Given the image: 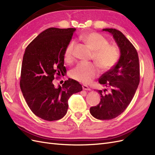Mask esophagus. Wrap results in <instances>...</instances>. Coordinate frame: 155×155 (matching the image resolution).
<instances>
[{"instance_id":"obj_1","label":"esophagus","mask_w":155,"mask_h":155,"mask_svg":"<svg viewBox=\"0 0 155 155\" xmlns=\"http://www.w3.org/2000/svg\"><path fill=\"white\" fill-rule=\"evenodd\" d=\"M82 89L84 90H86V91H91V89L88 86H87L86 85H82Z\"/></svg>"}]
</instances>
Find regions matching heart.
Here are the masks:
<instances>
[{"label": "heart", "mask_w": 155, "mask_h": 155, "mask_svg": "<svg viewBox=\"0 0 155 155\" xmlns=\"http://www.w3.org/2000/svg\"><path fill=\"white\" fill-rule=\"evenodd\" d=\"M81 39L91 50L93 51L91 59L103 71L112 69L118 63L120 57L119 48L115 45H109L106 37L97 32L85 33ZM74 43L70 42L67 45L64 59L65 62L70 63L74 60ZM99 74V70L94 64L79 63L71 71V77L75 80L84 84H88Z\"/></svg>", "instance_id": "b5f03b06"}]
</instances>
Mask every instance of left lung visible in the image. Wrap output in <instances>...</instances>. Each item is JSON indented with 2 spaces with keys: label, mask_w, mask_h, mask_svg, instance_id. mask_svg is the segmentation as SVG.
Listing matches in <instances>:
<instances>
[{
  "label": "left lung",
  "mask_w": 155,
  "mask_h": 155,
  "mask_svg": "<svg viewBox=\"0 0 155 155\" xmlns=\"http://www.w3.org/2000/svg\"><path fill=\"white\" fill-rule=\"evenodd\" d=\"M110 33L120 48L118 63L101 75L99 84L103 90H97L101 101L90 108V113L99 120H111L118 116L130 104L140 81V69L136 49L124 34L116 29H103Z\"/></svg>",
  "instance_id": "8db88e82"
}]
</instances>
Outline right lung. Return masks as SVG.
I'll return each instance as SVG.
<instances>
[{"mask_svg":"<svg viewBox=\"0 0 155 155\" xmlns=\"http://www.w3.org/2000/svg\"><path fill=\"white\" fill-rule=\"evenodd\" d=\"M75 30L48 28L28 45L24 52L20 82L22 94L33 114L47 121L62 118L69 98L82 90L81 84L72 79L58 88L52 82L55 75L66 72L64 52Z\"/></svg>","mask_w":155,"mask_h":155,"instance_id":"1","label":"right lung"}]
</instances>
